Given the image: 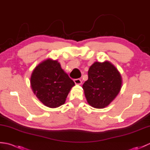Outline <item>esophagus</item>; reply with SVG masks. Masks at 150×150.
Masks as SVG:
<instances>
[{
	"label": "esophagus",
	"mask_w": 150,
	"mask_h": 150,
	"mask_svg": "<svg viewBox=\"0 0 150 150\" xmlns=\"http://www.w3.org/2000/svg\"><path fill=\"white\" fill-rule=\"evenodd\" d=\"M74 82L75 83V84L81 85L82 84V81L80 79H75Z\"/></svg>",
	"instance_id": "esophagus-1"
}]
</instances>
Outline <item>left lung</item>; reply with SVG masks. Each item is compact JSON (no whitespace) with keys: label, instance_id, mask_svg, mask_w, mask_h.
Instances as JSON below:
<instances>
[{"label":"left lung","instance_id":"1","mask_svg":"<svg viewBox=\"0 0 150 150\" xmlns=\"http://www.w3.org/2000/svg\"><path fill=\"white\" fill-rule=\"evenodd\" d=\"M122 79L115 66L106 60L95 62L88 70V79L82 88L88 103L98 109L107 107L122 88Z\"/></svg>","mask_w":150,"mask_h":150}]
</instances>
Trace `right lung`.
I'll return each instance as SVG.
<instances>
[{"label": "right lung", "instance_id": "1", "mask_svg": "<svg viewBox=\"0 0 150 150\" xmlns=\"http://www.w3.org/2000/svg\"><path fill=\"white\" fill-rule=\"evenodd\" d=\"M31 87L46 106L58 108L65 103L75 83L62 69L58 60L47 59L39 64L31 73Z\"/></svg>", "mask_w": 150, "mask_h": 150}]
</instances>
